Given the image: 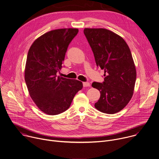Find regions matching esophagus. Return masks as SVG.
<instances>
[{"mask_svg":"<svg viewBox=\"0 0 159 159\" xmlns=\"http://www.w3.org/2000/svg\"><path fill=\"white\" fill-rule=\"evenodd\" d=\"M83 86L84 87H89L90 83L87 82H83Z\"/></svg>","mask_w":159,"mask_h":159,"instance_id":"esophagus-1","label":"esophagus"}]
</instances>
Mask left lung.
I'll use <instances>...</instances> for the list:
<instances>
[{
    "mask_svg": "<svg viewBox=\"0 0 159 159\" xmlns=\"http://www.w3.org/2000/svg\"><path fill=\"white\" fill-rule=\"evenodd\" d=\"M84 34L92 48L98 67L104 70V81L92 86L100 93L95 107L113 114L122 110L131 99L136 80V70L125 41L105 29H85Z\"/></svg>",
    "mask_w": 159,
    "mask_h": 159,
    "instance_id": "8db88e82",
    "label": "left lung"
}]
</instances>
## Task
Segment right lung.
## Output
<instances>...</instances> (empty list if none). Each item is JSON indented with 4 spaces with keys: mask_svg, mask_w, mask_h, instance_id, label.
<instances>
[{
    "mask_svg": "<svg viewBox=\"0 0 159 159\" xmlns=\"http://www.w3.org/2000/svg\"><path fill=\"white\" fill-rule=\"evenodd\" d=\"M78 32L77 29L51 30L36 39L28 52L25 83L34 103L48 115L67 111L83 87L79 80L57 76L68 47Z\"/></svg>",
    "mask_w": 159,
    "mask_h": 159,
    "instance_id": "1",
    "label": "right lung"
}]
</instances>
